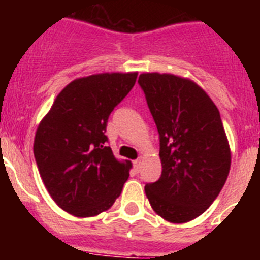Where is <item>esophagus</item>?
I'll return each instance as SVG.
<instances>
[{
    "instance_id": "34e87169",
    "label": "esophagus",
    "mask_w": 260,
    "mask_h": 260,
    "mask_svg": "<svg viewBox=\"0 0 260 260\" xmlns=\"http://www.w3.org/2000/svg\"><path fill=\"white\" fill-rule=\"evenodd\" d=\"M140 165H142V159H140V158L136 159V160H134V169H135V171H136V173L140 170Z\"/></svg>"
}]
</instances>
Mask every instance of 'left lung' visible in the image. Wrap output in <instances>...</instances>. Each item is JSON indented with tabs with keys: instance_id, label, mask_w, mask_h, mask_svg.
<instances>
[{
	"instance_id": "1",
	"label": "left lung",
	"mask_w": 260,
	"mask_h": 260,
	"mask_svg": "<svg viewBox=\"0 0 260 260\" xmlns=\"http://www.w3.org/2000/svg\"><path fill=\"white\" fill-rule=\"evenodd\" d=\"M138 82L160 138L162 175L146 185V196L167 221H191L216 200L230 174L231 148L220 112L189 78L143 73Z\"/></svg>"
}]
</instances>
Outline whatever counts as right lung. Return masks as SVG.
<instances>
[{
    "mask_svg": "<svg viewBox=\"0 0 260 260\" xmlns=\"http://www.w3.org/2000/svg\"><path fill=\"white\" fill-rule=\"evenodd\" d=\"M138 73H102L70 82L39 124L34 154L56 205L75 217H93L113 205L129 177L131 160L106 146V122L129 93Z\"/></svg>",
    "mask_w": 260,
    "mask_h": 260,
    "instance_id": "obj_1",
    "label": "right lung"
}]
</instances>
